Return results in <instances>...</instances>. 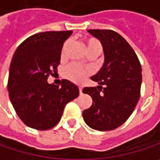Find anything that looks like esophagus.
Listing matches in <instances>:
<instances>
[{"mask_svg":"<svg viewBox=\"0 0 160 160\" xmlns=\"http://www.w3.org/2000/svg\"><path fill=\"white\" fill-rule=\"evenodd\" d=\"M79 91H80V94H81V93H82V87H79Z\"/></svg>","mask_w":160,"mask_h":160,"instance_id":"obj_1","label":"esophagus"}]
</instances>
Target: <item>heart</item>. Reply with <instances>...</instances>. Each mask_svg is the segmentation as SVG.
I'll use <instances>...</instances> for the list:
<instances>
[{
	"instance_id": "obj_1",
	"label": "heart",
	"mask_w": 160,
	"mask_h": 160,
	"mask_svg": "<svg viewBox=\"0 0 160 160\" xmlns=\"http://www.w3.org/2000/svg\"><path fill=\"white\" fill-rule=\"evenodd\" d=\"M84 42L89 54L94 53L99 55L102 51V46L101 42L94 37H85ZM90 74H91V69L89 68L81 67L75 63L69 64L66 68L64 72L66 78L74 82H80Z\"/></svg>"
}]
</instances>
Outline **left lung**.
Listing matches in <instances>:
<instances>
[{
    "label": "left lung",
    "mask_w": 160,
    "mask_h": 160,
    "mask_svg": "<svg viewBox=\"0 0 160 160\" xmlns=\"http://www.w3.org/2000/svg\"><path fill=\"white\" fill-rule=\"evenodd\" d=\"M104 52V63L91 79L98 87H85L83 93L92 98V104L82 112L85 123L99 131L121 126L132 114L140 97L142 68L136 52L127 41L112 30L91 29Z\"/></svg>",
    "instance_id": "8db88e82"
}]
</instances>
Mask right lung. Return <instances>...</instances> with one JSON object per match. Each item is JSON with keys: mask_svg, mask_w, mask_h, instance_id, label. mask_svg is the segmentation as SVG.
I'll list each match as a JSON object with an SVG mask.
<instances>
[{"mask_svg": "<svg viewBox=\"0 0 160 160\" xmlns=\"http://www.w3.org/2000/svg\"><path fill=\"white\" fill-rule=\"evenodd\" d=\"M72 31H49L26 38L12 57L8 92L17 115L37 130L53 128L61 119L66 104L79 95L78 87L62 80L60 85L48 79L58 71L63 44Z\"/></svg>", "mask_w": 160, "mask_h": 160, "instance_id": "add662e5", "label": "right lung"}]
</instances>
